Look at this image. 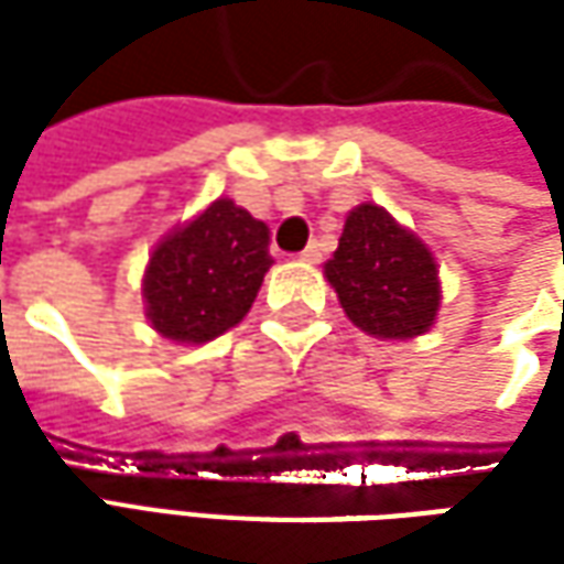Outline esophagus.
<instances>
[{
	"mask_svg": "<svg viewBox=\"0 0 564 564\" xmlns=\"http://www.w3.org/2000/svg\"><path fill=\"white\" fill-rule=\"evenodd\" d=\"M301 260H304V263H319V248H316V245H307V248L301 250Z\"/></svg>",
	"mask_w": 564,
	"mask_h": 564,
	"instance_id": "esophagus-1",
	"label": "esophagus"
}]
</instances>
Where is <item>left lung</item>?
Instances as JSON below:
<instances>
[{"mask_svg": "<svg viewBox=\"0 0 564 564\" xmlns=\"http://www.w3.org/2000/svg\"><path fill=\"white\" fill-rule=\"evenodd\" d=\"M323 275L345 316L382 341L423 336L440 316L443 282L433 250L377 204H360L345 216Z\"/></svg>", "mask_w": 564, "mask_h": 564, "instance_id": "obj_1", "label": "left lung"}]
</instances>
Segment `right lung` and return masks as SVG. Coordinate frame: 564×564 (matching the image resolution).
<instances>
[{
    "mask_svg": "<svg viewBox=\"0 0 564 564\" xmlns=\"http://www.w3.org/2000/svg\"><path fill=\"white\" fill-rule=\"evenodd\" d=\"M270 267L267 223L219 197L150 253L141 282L147 323L178 345L213 341L248 316Z\"/></svg>",
    "mask_w": 564,
    "mask_h": 564,
    "instance_id": "right-lung-1",
    "label": "right lung"
}]
</instances>
